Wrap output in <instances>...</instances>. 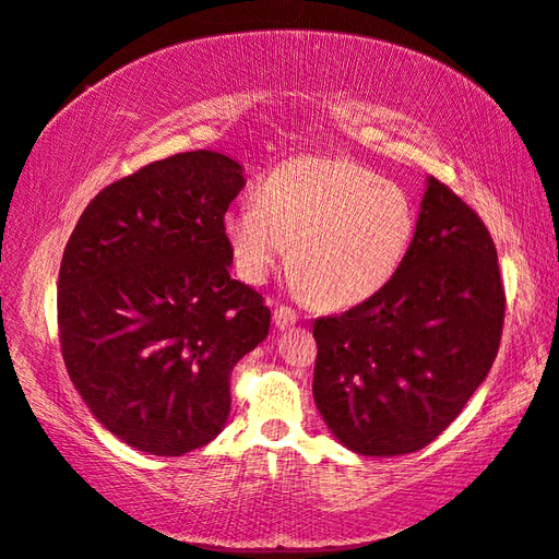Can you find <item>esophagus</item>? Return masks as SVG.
Returning a JSON list of instances; mask_svg holds the SVG:
<instances>
[{
    "mask_svg": "<svg viewBox=\"0 0 559 559\" xmlns=\"http://www.w3.org/2000/svg\"><path fill=\"white\" fill-rule=\"evenodd\" d=\"M272 319H274V326H277V329H287L292 324H297L299 314L292 307H277V309H274Z\"/></svg>",
    "mask_w": 559,
    "mask_h": 559,
    "instance_id": "34e87169",
    "label": "esophagus"
}]
</instances>
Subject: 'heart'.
Masks as SVG:
<instances>
[{
    "mask_svg": "<svg viewBox=\"0 0 559 559\" xmlns=\"http://www.w3.org/2000/svg\"><path fill=\"white\" fill-rule=\"evenodd\" d=\"M417 211L403 186L346 156H299L223 213L235 272L262 285L289 248L297 287L324 307L383 289L415 240Z\"/></svg>",
    "mask_w": 559,
    "mask_h": 559,
    "instance_id": "1",
    "label": "heart"
}]
</instances>
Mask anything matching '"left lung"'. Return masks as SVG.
<instances>
[{
  "label": "left lung",
  "mask_w": 559,
  "mask_h": 559,
  "mask_svg": "<svg viewBox=\"0 0 559 559\" xmlns=\"http://www.w3.org/2000/svg\"><path fill=\"white\" fill-rule=\"evenodd\" d=\"M503 317L491 233L429 176L415 240L393 280L344 314L314 321L321 417L358 454L419 452L484 383Z\"/></svg>",
  "instance_id": "obj_1"
}]
</instances>
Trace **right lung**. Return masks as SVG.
<instances>
[{"label":"right lung","instance_id":"obj_1","mask_svg":"<svg viewBox=\"0 0 559 559\" xmlns=\"http://www.w3.org/2000/svg\"><path fill=\"white\" fill-rule=\"evenodd\" d=\"M238 162L199 150L152 162L87 203L58 272V341L97 423L140 452L218 437L230 373L267 336L260 292L230 277L223 213Z\"/></svg>","mask_w":559,"mask_h":559}]
</instances>
